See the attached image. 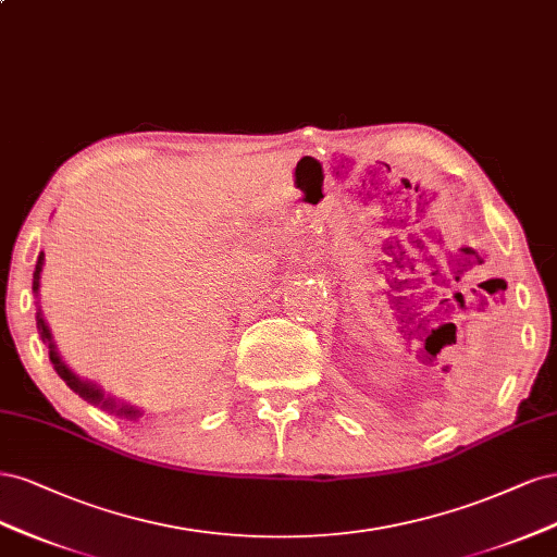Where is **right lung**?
Here are the masks:
<instances>
[{
    "label": "right lung",
    "instance_id": "1",
    "mask_svg": "<svg viewBox=\"0 0 557 557\" xmlns=\"http://www.w3.org/2000/svg\"><path fill=\"white\" fill-rule=\"evenodd\" d=\"M41 268H44V252L39 255V259H37V268H34V282H32V289H34V294H39V275H41ZM37 329H39V335H41V339L44 343H48V347H50V361H52V366H55V370H58V374L62 376V380L66 382V386L69 388H74L78 396H83L85 400H92V403H103V407H115V403H111V400H103V396H101V391L99 388H95V386H89V384H83L78 376L71 372L62 361H60V356L55 354V345H52V339H50V331H48V326H46V321H44V317H41V310H37ZM120 414H134L136 417V409H132V407H120Z\"/></svg>",
    "mask_w": 557,
    "mask_h": 557
}]
</instances>
